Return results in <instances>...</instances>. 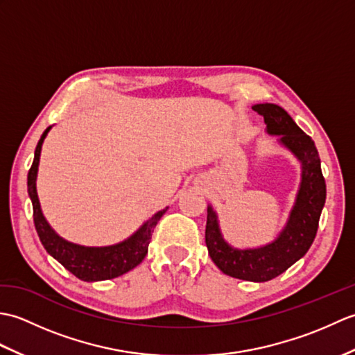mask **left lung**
I'll return each mask as SVG.
<instances>
[{
  "label": "left lung",
  "instance_id": "8db88e82",
  "mask_svg": "<svg viewBox=\"0 0 355 355\" xmlns=\"http://www.w3.org/2000/svg\"><path fill=\"white\" fill-rule=\"evenodd\" d=\"M252 108L263 117L267 132L279 135V143L291 150L302 164V180L296 202L285 227L273 243L245 250H239L225 243L215 210L209 206L206 245L210 258L224 275L243 281L267 282L282 275L311 247L318 233L322 209L325 206L327 184L322 175L318 148L288 112L275 103H258Z\"/></svg>",
  "mask_w": 355,
  "mask_h": 355
}]
</instances>
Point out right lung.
I'll use <instances>...</instances> for the list:
<instances>
[{"label":"right lung","instance_id":"right-lung-1","mask_svg":"<svg viewBox=\"0 0 355 355\" xmlns=\"http://www.w3.org/2000/svg\"><path fill=\"white\" fill-rule=\"evenodd\" d=\"M50 128L51 126H49L47 130L44 131L40 141H37L32 168H30L27 175L28 197L32 200L33 206L35 229L44 248L58 262H61L70 273L79 277L80 281H107V279H112L128 273V271L137 267L139 263L145 259V256L148 254V245L150 243V238H153V232L157 223L160 221V218L164 215L166 210H168V207L160 210V212H157L150 220L143 224L132 236L116 245L84 247L62 239L50 227V224L44 218L40 200H37L36 193V175L37 166H40L41 148L45 135L50 131Z\"/></svg>","mask_w":355,"mask_h":355}]
</instances>
